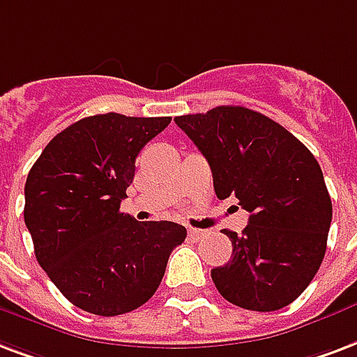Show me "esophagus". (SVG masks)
Returning a JSON list of instances; mask_svg holds the SVG:
<instances>
[{"label":"esophagus","instance_id":"esophagus-1","mask_svg":"<svg viewBox=\"0 0 357 357\" xmlns=\"http://www.w3.org/2000/svg\"><path fill=\"white\" fill-rule=\"evenodd\" d=\"M206 236V230H197V228H189V238L198 241V239H202Z\"/></svg>","mask_w":357,"mask_h":357}]
</instances>
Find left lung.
<instances>
[{"instance_id": "1", "label": "left lung", "mask_w": 357, "mask_h": 357, "mask_svg": "<svg viewBox=\"0 0 357 357\" xmlns=\"http://www.w3.org/2000/svg\"><path fill=\"white\" fill-rule=\"evenodd\" d=\"M208 159L217 198L249 211L232 260L211 269L221 296L249 311H277L299 298L326 255L331 198L314 155L282 125L243 106L174 118Z\"/></svg>"}]
</instances>
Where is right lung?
<instances>
[{
	"mask_svg": "<svg viewBox=\"0 0 357 357\" xmlns=\"http://www.w3.org/2000/svg\"><path fill=\"white\" fill-rule=\"evenodd\" d=\"M170 119L84 118L54 136L27 174L24 221L37 262L82 311L118 317L144 305L187 238L178 222L119 211L140 149Z\"/></svg>",
	"mask_w": 357,
	"mask_h": 357,
	"instance_id": "add662e5",
	"label": "right lung"
}]
</instances>
